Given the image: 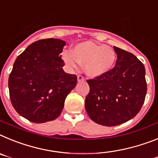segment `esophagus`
Listing matches in <instances>:
<instances>
[{
  "label": "esophagus",
  "mask_w": 158,
  "mask_h": 158,
  "mask_svg": "<svg viewBox=\"0 0 158 158\" xmlns=\"http://www.w3.org/2000/svg\"><path fill=\"white\" fill-rule=\"evenodd\" d=\"M77 79H78V82H83V81L85 80L84 78H83L82 75H78Z\"/></svg>",
  "instance_id": "obj_1"
}]
</instances>
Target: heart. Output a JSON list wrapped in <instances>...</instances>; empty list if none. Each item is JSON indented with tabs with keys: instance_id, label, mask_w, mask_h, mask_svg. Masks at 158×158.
<instances>
[{
	"instance_id": "heart-1",
	"label": "heart",
	"mask_w": 158,
	"mask_h": 158,
	"mask_svg": "<svg viewBox=\"0 0 158 158\" xmlns=\"http://www.w3.org/2000/svg\"><path fill=\"white\" fill-rule=\"evenodd\" d=\"M62 59L70 69L83 65V71L88 77L98 78L114 68L117 56L111 47L86 41L75 45L72 52H64Z\"/></svg>"
}]
</instances>
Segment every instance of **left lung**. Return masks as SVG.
<instances>
[{
	"label": "left lung",
	"mask_w": 158,
	"mask_h": 158,
	"mask_svg": "<svg viewBox=\"0 0 158 158\" xmlns=\"http://www.w3.org/2000/svg\"><path fill=\"white\" fill-rule=\"evenodd\" d=\"M114 49L117 55L114 68L87 80L90 92L85 100L90 119L106 127L123 124L135 117L147 91L143 64L132 53L114 46Z\"/></svg>",
	"instance_id": "1"
}]
</instances>
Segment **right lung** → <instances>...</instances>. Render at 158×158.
<instances>
[{
    "label": "right lung",
    "mask_w": 158,
    "mask_h": 158,
    "mask_svg": "<svg viewBox=\"0 0 158 158\" xmlns=\"http://www.w3.org/2000/svg\"><path fill=\"white\" fill-rule=\"evenodd\" d=\"M60 39L35 41L17 56L9 78V96L16 112L35 123L55 120L64 101L77 84L75 75L66 73Z\"/></svg>",
    "instance_id": "1"
}]
</instances>
